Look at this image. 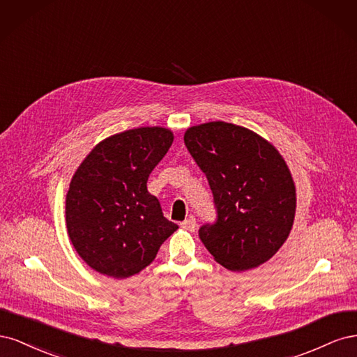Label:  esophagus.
I'll list each match as a JSON object with an SVG mask.
<instances>
[{
  "mask_svg": "<svg viewBox=\"0 0 357 357\" xmlns=\"http://www.w3.org/2000/svg\"><path fill=\"white\" fill-rule=\"evenodd\" d=\"M180 225H181V228H185V229L193 232L197 228V220H195V218H193V215H190L189 219H186L185 222H181Z\"/></svg>",
  "mask_w": 357,
  "mask_h": 357,
  "instance_id": "esophagus-1",
  "label": "esophagus"
}]
</instances>
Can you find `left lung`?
<instances>
[{
    "mask_svg": "<svg viewBox=\"0 0 357 357\" xmlns=\"http://www.w3.org/2000/svg\"><path fill=\"white\" fill-rule=\"evenodd\" d=\"M185 144L213 192L218 215L198 234L215 262L244 271L271 259L287 240L296 208L282 155L250 129L226 122L189 128Z\"/></svg>",
    "mask_w": 357,
    "mask_h": 357,
    "instance_id": "obj_1",
    "label": "left lung"
}]
</instances>
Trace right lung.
Wrapping results in <instances>:
<instances>
[{
    "mask_svg": "<svg viewBox=\"0 0 357 357\" xmlns=\"http://www.w3.org/2000/svg\"><path fill=\"white\" fill-rule=\"evenodd\" d=\"M165 128H137L105 138L75 171L67 193V229L95 271L126 278L142 271L178 226L147 190L150 172L172 144Z\"/></svg>",
    "mask_w": 357,
    "mask_h": 357,
    "instance_id": "right-lung-1",
    "label": "right lung"
}]
</instances>
